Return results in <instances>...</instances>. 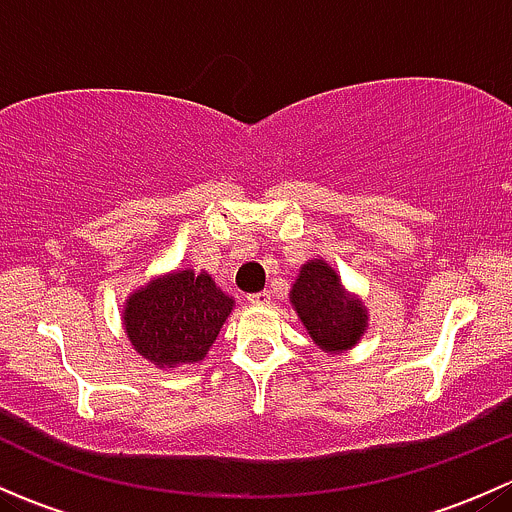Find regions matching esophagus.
<instances>
[{"mask_svg": "<svg viewBox=\"0 0 512 512\" xmlns=\"http://www.w3.org/2000/svg\"><path fill=\"white\" fill-rule=\"evenodd\" d=\"M247 299H250L252 304H270L272 294L267 292V289H265V292H255V294H250V297H247Z\"/></svg>", "mask_w": 512, "mask_h": 512, "instance_id": "1", "label": "esophagus"}]
</instances>
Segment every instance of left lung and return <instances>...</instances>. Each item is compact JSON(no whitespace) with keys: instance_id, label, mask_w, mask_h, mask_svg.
Masks as SVG:
<instances>
[{"instance_id":"1","label":"left lung","mask_w":512,"mask_h":512,"mask_svg":"<svg viewBox=\"0 0 512 512\" xmlns=\"http://www.w3.org/2000/svg\"><path fill=\"white\" fill-rule=\"evenodd\" d=\"M289 299L309 337L327 352L354 347L364 334V307L344 292L337 272L324 260H312L302 267Z\"/></svg>"}]
</instances>
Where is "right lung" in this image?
<instances>
[{"label":"right lung","instance_id":"1","mask_svg":"<svg viewBox=\"0 0 512 512\" xmlns=\"http://www.w3.org/2000/svg\"><path fill=\"white\" fill-rule=\"evenodd\" d=\"M232 299L213 277L180 270L153 280L126 302V332L136 352L160 366L200 361L213 347Z\"/></svg>","mask_w":512,"mask_h":512}]
</instances>
